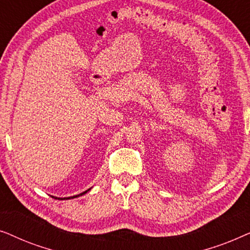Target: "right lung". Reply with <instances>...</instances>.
<instances>
[{
    "label": "right lung",
    "mask_w": 250,
    "mask_h": 250,
    "mask_svg": "<svg viewBox=\"0 0 250 250\" xmlns=\"http://www.w3.org/2000/svg\"><path fill=\"white\" fill-rule=\"evenodd\" d=\"M91 189H92V188H90V189H87L86 191H84V192H82V193H80V194H76V196H73V197H64V198H58V197H54V196H51V197L54 198V199H59V200H68V199H74V198L81 197V196H83V194L87 193L88 191H90Z\"/></svg>",
    "instance_id": "1"
}]
</instances>
